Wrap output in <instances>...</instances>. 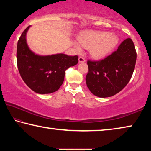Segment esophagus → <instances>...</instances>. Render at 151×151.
<instances>
[{
	"mask_svg": "<svg viewBox=\"0 0 151 151\" xmlns=\"http://www.w3.org/2000/svg\"><path fill=\"white\" fill-rule=\"evenodd\" d=\"M85 61H86V60L84 57H78V62L79 63H84V62H85Z\"/></svg>",
	"mask_w": 151,
	"mask_h": 151,
	"instance_id": "34e87169",
	"label": "esophagus"
}]
</instances>
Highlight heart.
Here are the masks:
<instances>
[{"mask_svg": "<svg viewBox=\"0 0 151 151\" xmlns=\"http://www.w3.org/2000/svg\"><path fill=\"white\" fill-rule=\"evenodd\" d=\"M79 42L75 47L78 52L82 50L81 46L85 48H91V54L94 58L106 57L115 47L118 38L115 35L101 31H88L83 33L79 37Z\"/></svg>", "mask_w": 151, "mask_h": 151, "instance_id": "1", "label": "heart"}]
</instances>
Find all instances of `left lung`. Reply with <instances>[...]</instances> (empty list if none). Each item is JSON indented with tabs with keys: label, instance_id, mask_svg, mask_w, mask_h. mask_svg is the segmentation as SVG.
<instances>
[{
	"label": "left lung",
	"instance_id": "left-lung-1",
	"mask_svg": "<svg viewBox=\"0 0 151 151\" xmlns=\"http://www.w3.org/2000/svg\"><path fill=\"white\" fill-rule=\"evenodd\" d=\"M137 60L131 39L123 40L118 49L103 59L87 61L86 83L92 93L105 98L122 91L131 80Z\"/></svg>",
	"mask_w": 151,
	"mask_h": 151
}]
</instances>
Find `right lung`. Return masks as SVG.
Listing matches in <instances>:
<instances>
[{
  "label": "right lung",
  "instance_id": "add662e5",
  "mask_svg": "<svg viewBox=\"0 0 151 151\" xmlns=\"http://www.w3.org/2000/svg\"><path fill=\"white\" fill-rule=\"evenodd\" d=\"M29 27L22 33L17 43V62L20 76L35 93H54L63 85L66 70L78 63V56L35 55L29 49L26 42V34Z\"/></svg>",
  "mask_w": 151,
  "mask_h": 151
}]
</instances>
